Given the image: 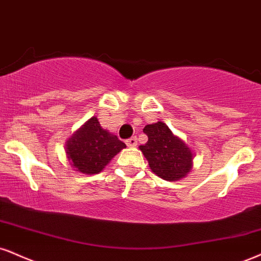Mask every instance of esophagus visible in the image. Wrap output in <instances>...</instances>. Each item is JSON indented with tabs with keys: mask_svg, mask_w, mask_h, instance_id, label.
<instances>
[{
	"mask_svg": "<svg viewBox=\"0 0 261 261\" xmlns=\"http://www.w3.org/2000/svg\"><path fill=\"white\" fill-rule=\"evenodd\" d=\"M126 146L130 147V148H134V147L137 146V139L136 137H131V139L126 140Z\"/></svg>",
	"mask_w": 261,
	"mask_h": 261,
	"instance_id": "1",
	"label": "esophagus"
}]
</instances>
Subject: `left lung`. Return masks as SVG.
Segmentation results:
<instances>
[{
    "label": "left lung",
    "mask_w": 261,
    "mask_h": 261,
    "mask_svg": "<svg viewBox=\"0 0 261 261\" xmlns=\"http://www.w3.org/2000/svg\"><path fill=\"white\" fill-rule=\"evenodd\" d=\"M143 133L148 141L140 149L148 161L150 170L166 181L186 177L193 164V153L187 144L163 121L146 125Z\"/></svg>",
    "instance_id": "8db88e82"
}]
</instances>
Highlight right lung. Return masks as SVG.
<instances>
[{"label":"right lung","instance_id":"1","mask_svg":"<svg viewBox=\"0 0 261 261\" xmlns=\"http://www.w3.org/2000/svg\"><path fill=\"white\" fill-rule=\"evenodd\" d=\"M126 144L100 126L98 119H89L67 141L65 152L74 170L98 174Z\"/></svg>","mask_w":261,"mask_h":261}]
</instances>
